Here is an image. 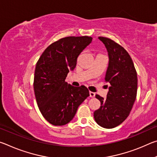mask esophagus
Masks as SVG:
<instances>
[{
    "mask_svg": "<svg viewBox=\"0 0 157 157\" xmlns=\"http://www.w3.org/2000/svg\"><path fill=\"white\" fill-rule=\"evenodd\" d=\"M95 93H94V92H91V91H89V95H90V97L91 98H94L95 97Z\"/></svg>",
    "mask_w": 157,
    "mask_h": 157,
    "instance_id": "esophagus-1",
    "label": "esophagus"
}]
</instances>
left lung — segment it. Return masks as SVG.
<instances>
[{
    "label": "left lung",
    "instance_id": "8db88e82",
    "mask_svg": "<svg viewBox=\"0 0 157 157\" xmlns=\"http://www.w3.org/2000/svg\"><path fill=\"white\" fill-rule=\"evenodd\" d=\"M109 55V66L105 79L109 87L107 99L99 95L100 107L94 113L100 126L111 129L121 124L129 115L136 98L138 79L134 63L129 53L111 39L99 36Z\"/></svg>",
    "mask_w": 157,
    "mask_h": 157
}]
</instances>
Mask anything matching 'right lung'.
I'll list each match as a JSON object with an SVG mask.
<instances>
[{
	"label": "right lung",
	"instance_id": "add662e5",
	"mask_svg": "<svg viewBox=\"0 0 157 157\" xmlns=\"http://www.w3.org/2000/svg\"><path fill=\"white\" fill-rule=\"evenodd\" d=\"M88 36H67L47 48L36 62L34 91L37 105L45 119L55 126L68 123L89 92L86 86L76 87L65 81L77 59L91 43Z\"/></svg>",
	"mask_w": 157,
	"mask_h": 157
}]
</instances>
